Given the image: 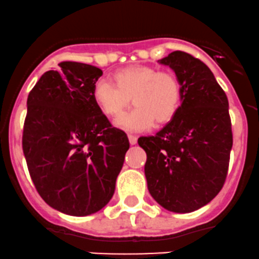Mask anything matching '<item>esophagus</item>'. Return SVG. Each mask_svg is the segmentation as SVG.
Segmentation results:
<instances>
[{
	"label": "esophagus",
	"mask_w": 259,
	"mask_h": 259,
	"mask_svg": "<svg viewBox=\"0 0 259 259\" xmlns=\"http://www.w3.org/2000/svg\"><path fill=\"white\" fill-rule=\"evenodd\" d=\"M128 140H130L131 145H136V143H137V137H136V136L128 135Z\"/></svg>",
	"instance_id": "1"
}]
</instances>
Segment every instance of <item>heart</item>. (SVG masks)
<instances>
[{"instance_id": "heart-1", "label": "heart", "mask_w": 259, "mask_h": 259, "mask_svg": "<svg viewBox=\"0 0 259 259\" xmlns=\"http://www.w3.org/2000/svg\"><path fill=\"white\" fill-rule=\"evenodd\" d=\"M114 83L101 78L93 84L92 98L106 117L116 118L124 108L135 106L130 113L116 121L117 127L141 132L169 122L177 113L182 97L178 77L170 71H159L151 66L133 65L113 74Z\"/></svg>"}]
</instances>
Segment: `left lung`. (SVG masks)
Returning a JSON list of instances; mask_svg holds the SVG:
<instances>
[{
	"mask_svg": "<svg viewBox=\"0 0 259 259\" xmlns=\"http://www.w3.org/2000/svg\"><path fill=\"white\" fill-rule=\"evenodd\" d=\"M175 71L182 87L172 119L138 145L147 153L145 175L154 201L176 213L209 203L228 172L232 137L228 100L212 71L189 53L175 51L158 61Z\"/></svg>",
	"mask_w": 259,
	"mask_h": 259,
	"instance_id": "8db88e82",
	"label": "left lung"
}]
</instances>
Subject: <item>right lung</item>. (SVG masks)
I'll return each mask as SVG.
<instances>
[{
    "label": "right lung",
    "instance_id": "obj_1",
    "mask_svg": "<svg viewBox=\"0 0 259 259\" xmlns=\"http://www.w3.org/2000/svg\"><path fill=\"white\" fill-rule=\"evenodd\" d=\"M58 66L45 72L28 95L22 148L42 199L82 217L110 202L130 142L92 98L103 72L70 61Z\"/></svg>",
    "mask_w": 259,
    "mask_h": 259
}]
</instances>
